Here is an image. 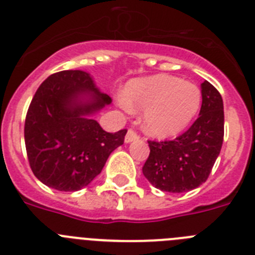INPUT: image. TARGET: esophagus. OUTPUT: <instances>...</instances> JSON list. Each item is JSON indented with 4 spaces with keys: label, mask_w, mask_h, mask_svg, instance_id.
Returning a JSON list of instances; mask_svg holds the SVG:
<instances>
[{
    "label": "esophagus",
    "mask_w": 255,
    "mask_h": 255,
    "mask_svg": "<svg viewBox=\"0 0 255 255\" xmlns=\"http://www.w3.org/2000/svg\"><path fill=\"white\" fill-rule=\"evenodd\" d=\"M140 138L136 132L134 131L132 129H130L129 131H128V134H126L125 136V143H131V141H135V140H138V139Z\"/></svg>",
    "instance_id": "esophagus-1"
}]
</instances>
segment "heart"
Instances as JSON below:
<instances>
[{"mask_svg": "<svg viewBox=\"0 0 255 255\" xmlns=\"http://www.w3.org/2000/svg\"><path fill=\"white\" fill-rule=\"evenodd\" d=\"M120 105L126 110H144V130L155 138H171L185 130L202 105V92L193 83L167 74L130 80Z\"/></svg>", "mask_w": 255, "mask_h": 255, "instance_id": "1", "label": "heart"}]
</instances>
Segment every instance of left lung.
Instances as JSON below:
<instances>
[{
  "instance_id": "obj_1",
  "label": "left lung",
  "mask_w": 255,
  "mask_h": 255,
  "mask_svg": "<svg viewBox=\"0 0 255 255\" xmlns=\"http://www.w3.org/2000/svg\"><path fill=\"white\" fill-rule=\"evenodd\" d=\"M199 117L173 140H148L149 157L143 175L154 188L185 193L208 179L224 141V102L209 82L202 83Z\"/></svg>"
}]
</instances>
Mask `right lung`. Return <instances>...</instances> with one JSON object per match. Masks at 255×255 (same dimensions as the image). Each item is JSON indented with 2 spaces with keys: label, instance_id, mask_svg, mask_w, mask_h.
Instances as JSON below:
<instances>
[{
  "label": "right lung",
  "instance_id": "right-lung-1",
  "mask_svg": "<svg viewBox=\"0 0 255 255\" xmlns=\"http://www.w3.org/2000/svg\"><path fill=\"white\" fill-rule=\"evenodd\" d=\"M111 103L82 70L52 74L35 92L24 126L29 164L39 181L76 191L100 175L126 131L107 132L92 115Z\"/></svg>",
  "mask_w": 255,
  "mask_h": 255
}]
</instances>
